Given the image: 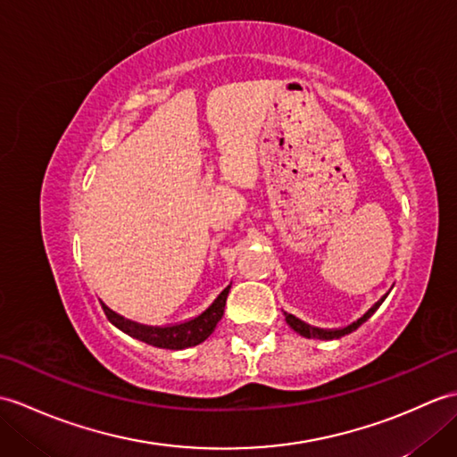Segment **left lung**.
Segmentation results:
<instances>
[{"instance_id":"1","label":"left lung","mask_w":457,"mask_h":457,"mask_svg":"<svg viewBox=\"0 0 457 457\" xmlns=\"http://www.w3.org/2000/svg\"><path fill=\"white\" fill-rule=\"evenodd\" d=\"M389 295V293H386ZM386 295L381 298V300H377V303L367 310V312L361 316V318H357L355 322H352L349 326H345V328H339V329H322V328H314V326H310V324H306V322H303V320H298L296 316H293V314H287L285 312V318H287V324L295 329V332H298L300 336H304V337H316V339H337V337H342V336H345V334H352V332H355V329L361 326L363 322H367L369 318H371L375 312H377V308L383 304V300L386 298Z\"/></svg>"}]
</instances>
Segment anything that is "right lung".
<instances>
[{"label": "right lung", "instance_id": "obj_1", "mask_svg": "<svg viewBox=\"0 0 457 457\" xmlns=\"http://www.w3.org/2000/svg\"><path fill=\"white\" fill-rule=\"evenodd\" d=\"M229 288L231 285L223 288L218 295V298L213 300V303L204 310L200 316L188 320V322L174 324V326H145L115 314L113 310H110L104 303H102V308L115 328H120L121 332L139 339V342H145L154 347H162V349H184V347L198 345L204 342V339L210 337L213 328L218 326V322L223 316V308H226Z\"/></svg>", "mask_w": 457, "mask_h": 457}]
</instances>
